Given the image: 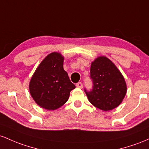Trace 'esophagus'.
Masks as SVG:
<instances>
[{"label":"esophagus","instance_id":"obj_1","mask_svg":"<svg viewBox=\"0 0 149 149\" xmlns=\"http://www.w3.org/2000/svg\"><path fill=\"white\" fill-rule=\"evenodd\" d=\"M76 86H77V87L81 88H82V86H83V84H82V83H81V82H78L76 84Z\"/></svg>","mask_w":149,"mask_h":149}]
</instances>
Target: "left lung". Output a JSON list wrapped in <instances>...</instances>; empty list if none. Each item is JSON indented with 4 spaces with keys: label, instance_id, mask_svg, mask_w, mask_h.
Listing matches in <instances>:
<instances>
[{
    "label": "left lung",
    "instance_id": "1",
    "mask_svg": "<svg viewBox=\"0 0 149 149\" xmlns=\"http://www.w3.org/2000/svg\"><path fill=\"white\" fill-rule=\"evenodd\" d=\"M90 78L92 89L84 88L91 104L104 111L118 107L127 93L125 79L117 67L106 57L101 56L91 63Z\"/></svg>",
    "mask_w": 149,
    "mask_h": 149
}]
</instances>
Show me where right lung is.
<instances>
[{
    "label": "right lung",
    "instance_id": "obj_1",
    "mask_svg": "<svg viewBox=\"0 0 149 149\" xmlns=\"http://www.w3.org/2000/svg\"><path fill=\"white\" fill-rule=\"evenodd\" d=\"M64 58L58 53L49 54L40 63L29 83V91L41 108L53 111L68 101L75 88L63 69Z\"/></svg>",
    "mask_w": 149,
    "mask_h": 149
}]
</instances>
